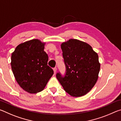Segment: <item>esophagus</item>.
I'll return each instance as SVG.
<instances>
[{"label": "esophagus", "mask_w": 121, "mask_h": 121, "mask_svg": "<svg viewBox=\"0 0 121 121\" xmlns=\"http://www.w3.org/2000/svg\"><path fill=\"white\" fill-rule=\"evenodd\" d=\"M56 70H57V68H56V67H55V68H53V71H54V73H56Z\"/></svg>", "instance_id": "esophagus-1"}]
</instances>
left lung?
I'll list each match as a JSON object with an SVG mask.
<instances>
[{
	"label": "left lung",
	"mask_w": 121,
	"mask_h": 121,
	"mask_svg": "<svg viewBox=\"0 0 121 121\" xmlns=\"http://www.w3.org/2000/svg\"><path fill=\"white\" fill-rule=\"evenodd\" d=\"M61 48L66 72L63 77L58 73L56 78L70 95H84L98 80L100 68L98 54L89 44L75 39L63 43Z\"/></svg>",
	"instance_id": "obj_1"
}]
</instances>
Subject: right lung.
<instances>
[{
    "mask_svg": "<svg viewBox=\"0 0 121 121\" xmlns=\"http://www.w3.org/2000/svg\"><path fill=\"white\" fill-rule=\"evenodd\" d=\"M45 43L32 39L19 45L12 54L11 67L16 82L30 93L43 91L54 73L48 65Z\"/></svg>",
    "mask_w": 121,
    "mask_h": 121,
    "instance_id": "right-lung-1",
    "label": "right lung"
}]
</instances>
